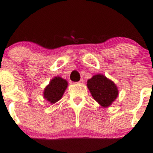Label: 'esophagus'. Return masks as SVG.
Instances as JSON below:
<instances>
[{
    "instance_id": "esophagus-1",
    "label": "esophagus",
    "mask_w": 153,
    "mask_h": 153,
    "mask_svg": "<svg viewBox=\"0 0 153 153\" xmlns=\"http://www.w3.org/2000/svg\"><path fill=\"white\" fill-rule=\"evenodd\" d=\"M78 84H84V79H81L79 81H78Z\"/></svg>"
}]
</instances>
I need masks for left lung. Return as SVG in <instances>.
Listing matches in <instances>:
<instances>
[{
  "instance_id": "left-lung-1",
  "label": "left lung",
  "mask_w": 153,
  "mask_h": 153,
  "mask_svg": "<svg viewBox=\"0 0 153 153\" xmlns=\"http://www.w3.org/2000/svg\"><path fill=\"white\" fill-rule=\"evenodd\" d=\"M87 87L93 99L103 107L111 105L118 96L117 86L102 75H96L89 79Z\"/></svg>"
}]
</instances>
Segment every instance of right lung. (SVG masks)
<instances>
[{"label": "right lung", "mask_w": 153, "mask_h": 153, "mask_svg": "<svg viewBox=\"0 0 153 153\" xmlns=\"http://www.w3.org/2000/svg\"><path fill=\"white\" fill-rule=\"evenodd\" d=\"M67 81L60 77L53 78L44 90V98L51 103H55L63 96L66 87Z\"/></svg>", "instance_id": "obj_1"}]
</instances>
